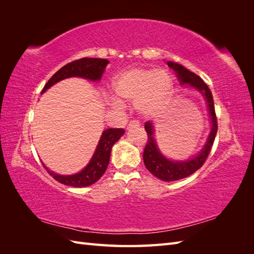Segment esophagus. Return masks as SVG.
I'll list each match as a JSON object with an SVG mask.
<instances>
[{
    "label": "esophagus",
    "mask_w": 254,
    "mask_h": 254,
    "mask_svg": "<svg viewBox=\"0 0 254 254\" xmlns=\"http://www.w3.org/2000/svg\"><path fill=\"white\" fill-rule=\"evenodd\" d=\"M137 127H140L139 123H137L136 121H131V122L129 123V125L127 126V130H130V129H132V128H137Z\"/></svg>",
    "instance_id": "1"
}]
</instances>
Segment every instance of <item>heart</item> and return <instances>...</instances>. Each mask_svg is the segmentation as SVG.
<instances>
[{
    "mask_svg": "<svg viewBox=\"0 0 254 254\" xmlns=\"http://www.w3.org/2000/svg\"><path fill=\"white\" fill-rule=\"evenodd\" d=\"M113 90L121 99L133 101L135 109L144 115L159 113L167 104L173 91V79L165 70L131 67L115 75ZM115 106L122 103L112 98Z\"/></svg>",
    "mask_w": 254,
    "mask_h": 254,
    "instance_id": "1",
    "label": "heart"
}]
</instances>
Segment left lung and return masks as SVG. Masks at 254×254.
I'll use <instances>...</instances> for the list:
<instances>
[{"mask_svg":"<svg viewBox=\"0 0 254 254\" xmlns=\"http://www.w3.org/2000/svg\"><path fill=\"white\" fill-rule=\"evenodd\" d=\"M167 65L175 71L177 78H178L181 86L187 84V87H190L197 90L204 97L211 122V130L203 148L195 157L183 161H174L166 158L160 151L157 145L155 139V131H153V128L155 127H153L152 122L147 121L145 123V130L148 135V141L143 152L144 164L146 168L153 176H156L157 178L170 182L187 178V177L194 174L203 165L204 161L206 160L212 149L215 136H216L217 133V119L216 114H215L213 96L209 87L206 86V83L198 75L189 71L188 68L179 64L173 63V61H167Z\"/></svg>","mask_w":254,"mask_h":254,"instance_id":"1","label":"left lung"}]
</instances>
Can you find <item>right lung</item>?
Segmentation results:
<instances>
[{
  "label": "right lung",
  "mask_w": 254,
  "mask_h": 254,
  "mask_svg": "<svg viewBox=\"0 0 254 254\" xmlns=\"http://www.w3.org/2000/svg\"><path fill=\"white\" fill-rule=\"evenodd\" d=\"M109 64L107 59L101 58H81L65 64L54 74L41 91L43 94L54 84L70 77H81L91 81H99L105 72V67ZM125 133L122 128H109L103 131L98 141L96 149L88 165L77 174L59 175L50 171L43 163L45 170L58 182L74 188H84L95 183L105 174L110 161L112 146Z\"/></svg>",
  "instance_id": "obj_1"
}]
</instances>
